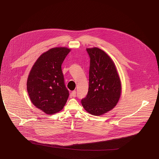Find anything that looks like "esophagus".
Returning <instances> with one entry per match:
<instances>
[{
	"label": "esophagus",
	"instance_id": "1",
	"mask_svg": "<svg viewBox=\"0 0 159 159\" xmlns=\"http://www.w3.org/2000/svg\"><path fill=\"white\" fill-rule=\"evenodd\" d=\"M76 96V91L75 90H73V91L70 93V97L71 98H75Z\"/></svg>",
	"mask_w": 159,
	"mask_h": 159
}]
</instances>
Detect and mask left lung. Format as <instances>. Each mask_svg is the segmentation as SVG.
Returning <instances> with one entry per match:
<instances>
[{
    "label": "left lung",
    "instance_id": "1",
    "mask_svg": "<svg viewBox=\"0 0 159 159\" xmlns=\"http://www.w3.org/2000/svg\"><path fill=\"white\" fill-rule=\"evenodd\" d=\"M86 50L90 58L89 84L87 95L81 103L90 115L101 116L116 106L121 82L114 61L106 52L97 47Z\"/></svg>",
    "mask_w": 159,
    "mask_h": 159
}]
</instances>
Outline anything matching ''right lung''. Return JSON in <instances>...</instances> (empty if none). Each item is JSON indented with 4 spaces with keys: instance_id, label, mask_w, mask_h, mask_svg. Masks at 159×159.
Here are the masks:
<instances>
[{
    "instance_id": "right-lung-1",
    "label": "right lung",
    "mask_w": 159,
    "mask_h": 159,
    "mask_svg": "<svg viewBox=\"0 0 159 159\" xmlns=\"http://www.w3.org/2000/svg\"><path fill=\"white\" fill-rule=\"evenodd\" d=\"M70 51L66 47L50 49L39 56L29 74V97L33 105L45 114L60 112L69 96L64 84L61 64Z\"/></svg>"
}]
</instances>
